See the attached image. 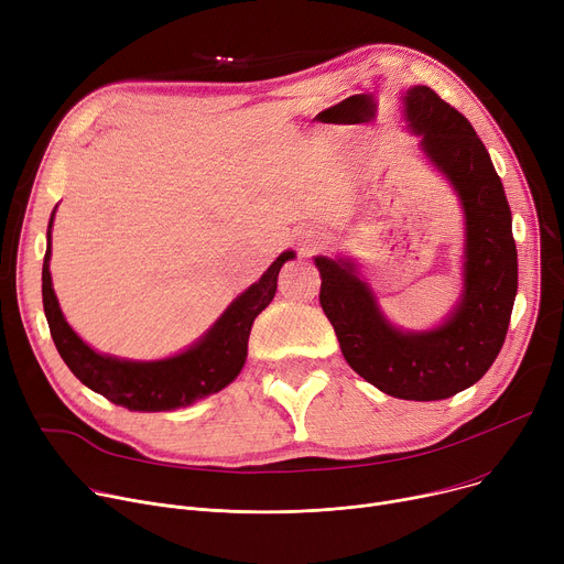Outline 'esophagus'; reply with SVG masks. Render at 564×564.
Segmentation results:
<instances>
[{
	"instance_id": "esophagus-1",
	"label": "esophagus",
	"mask_w": 564,
	"mask_h": 564,
	"mask_svg": "<svg viewBox=\"0 0 564 564\" xmlns=\"http://www.w3.org/2000/svg\"><path fill=\"white\" fill-rule=\"evenodd\" d=\"M297 246H301L303 254H310V252H314L316 248L323 246V237L316 235V231H312V229H305V231H301V235H297Z\"/></svg>"
}]
</instances>
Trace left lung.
<instances>
[{
	"label": "left lung",
	"mask_w": 564,
	"mask_h": 564,
	"mask_svg": "<svg viewBox=\"0 0 564 564\" xmlns=\"http://www.w3.org/2000/svg\"><path fill=\"white\" fill-rule=\"evenodd\" d=\"M401 105L419 150L465 216L459 297L435 327H395L355 259L318 254V301L357 376L393 399L442 401L476 384L501 352L517 295V246L501 177L471 122L427 86H410Z\"/></svg>",
	"instance_id": "left-lung-1"
}]
</instances>
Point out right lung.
<instances>
[{"label":"right lung","mask_w":564,"mask_h":564,"mask_svg":"<svg viewBox=\"0 0 564 564\" xmlns=\"http://www.w3.org/2000/svg\"><path fill=\"white\" fill-rule=\"evenodd\" d=\"M54 214L56 207L47 225L43 307L58 355L88 389L102 393L113 405L131 412H169L188 408L212 393H218L229 382H235L248 357L252 323L271 305L278 291L280 269L295 257L293 250H284L267 269V273L259 278V282L250 284L241 295H237L195 344L171 357L139 361L97 352L65 321L50 273Z\"/></svg>","instance_id":"obj_1"}]
</instances>
